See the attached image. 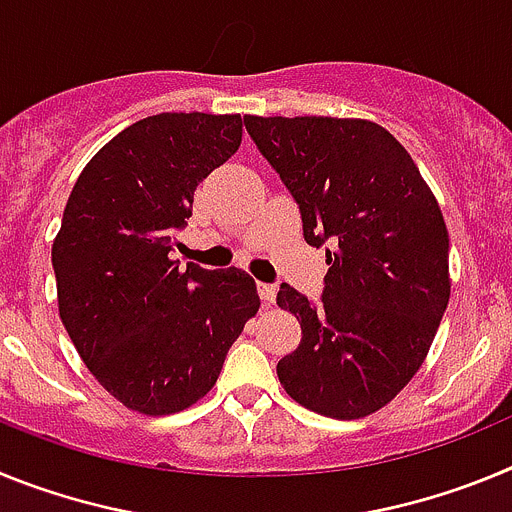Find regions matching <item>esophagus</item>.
Masks as SVG:
<instances>
[{"instance_id":"34e87169","label":"esophagus","mask_w":512,"mask_h":512,"mask_svg":"<svg viewBox=\"0 0 512 512\" xmlns=\"http://www.w3.org/2000/svg\"><path fill=\"white\" fill-rule=\"evenodd\" d=\"M259 295L266 305H271V302H274V297H277V287H274V284L259 282Z\"/></svg>"}]
</instances>
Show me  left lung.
<instances>
[{
  "instance_id": "obj_1",
  "label": "left lung",
  "mask_w": 512,
  "mask_h": 512,
  "mask_svg": "<svg viewBox=\"0 0 512 512\" xmlns=\"http://www.w3.org/2000/svg\"><path fill=\"white\" fill-rule=\"evenodd\" d=\"M246 130L325 246L323 295L282 284L302 341L277 364L287 395L328 418L384 408L423 364L449 305V233L410 153L382 125L256 117Z\"/></svg>"
}]
</instances>
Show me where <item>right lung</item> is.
I'll use <instances>...</instances> for the list:
<instances>
[{
    "label": "right lung",
    "instance_id": "1",
    "mask_svg": "<svg viewBox=\"0 0 512 512\" xmlns=\"http://www.w3.org/2000/svg\"><path fill=\"white\" fill-rule=\"evenodd\" d=\"M241 115L161 112L84 166L53 241L58 312L76 351L125 408L171 415L212 390L259 312L241 269L179 266L197 184L241 146Z\"/></svg>",
    "mask_w": 512,
    "mask_h": 512
}]
</instances>
